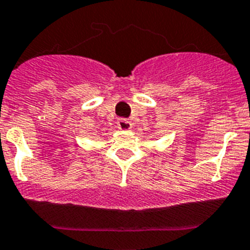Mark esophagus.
<instances>
[{"label": "esophagus", "instance_id": "esophagus-1", "mask_svg": "<svg viewBox=\"0 0 250 250\" xmlns=\"http://www.w3.org/2000/svg\"><path fill=\"white\" fill-rule=\"evenodd\" d=\"M117 125H118L119 129H122V131H129V129L132 128L131 121H129V119H125V118L118 119Z\"/></svg>", "mask_w": 250, "mask_h": 250}]
</instances>
